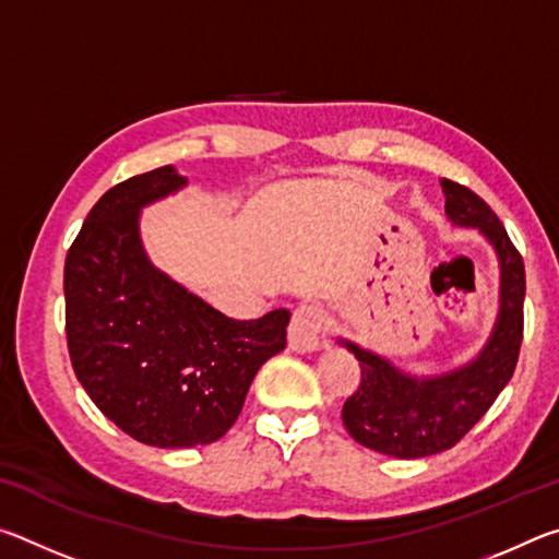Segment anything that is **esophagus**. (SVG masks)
Wrapping results in <instances>:
<instances>
[{"label": "esophagus", "mask_w": 559, "mask_h": 559, "mask_svg": "<svg viewBox=\"0 0 559 559\" xmlns=\"http://www.w3.org/2000/svg\"><path fill=\"white\" fill-rule=\"evenodd\" d=\"M325 328V310L318 302H302L288 325V347L296 353H313L320 347V333Z\"/></svg>", "instance_id": "esophagus-1"}]
</instances>
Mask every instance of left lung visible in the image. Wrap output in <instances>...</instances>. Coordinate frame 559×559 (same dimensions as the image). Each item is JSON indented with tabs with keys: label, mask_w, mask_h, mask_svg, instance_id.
<instances>
[{
	"label": "left lung",
	"mask_w": 559,
	"mask_h": 559,
	"mask_svg": "<svg viewBox=\"0 0 559 559\" xmlns=\"http://www.w3.org/2000/svg\"><path fill=\"white\" fill-rule=\"evenodd\" d=\"M441 187L449 219L478 229L498 253L500 310L480 355L437 377H412L390 359L340 340L362 370V382L343 406L345 429L357 443L394 459H424L456 447L510 382L523 343V257L476 192L451 179H441Z\"/></svg>",
	"instance_id": "left-lung-1"
}]
</instances>
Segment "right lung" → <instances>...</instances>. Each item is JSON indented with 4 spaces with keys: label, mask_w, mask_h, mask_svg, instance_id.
I'll use <instances>...</instances> for the list:
<instances>
[{
    "label": "right lung",
    "mask_w": 559,
    "mask_h": 559,
    "mask_svg": "<svg viewBox=\"0 0 559 559\" xmlns=\"http://www.w3.org/2000/svg\"><path fill=\"white\" fill-rule=\"evenodd\" d=\"M187 185L173 165L110 187L66 253V340L93 404L140 443L204 447L241 414L290 313L234 320L150 263L140 210Z\"/></svg>",
    "instance_id": "obj_1"
}]
</instances>
